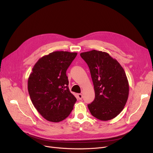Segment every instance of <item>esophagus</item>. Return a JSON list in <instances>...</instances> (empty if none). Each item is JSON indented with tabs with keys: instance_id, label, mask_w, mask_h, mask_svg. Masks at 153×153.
Listing matches in <instances>:
<instances>
[{
	"instance_id": "34e87169",
	"label": "esophagus",
	"mask_w": 153,
	"mask_h": 153,
	"mask_svg": "<svg viewBox=\"0 0 153 153\" xmlns=\"http://www.w3.org/2000/svg\"><path fill=\"white\" fill-rule=\"evenodd\" d=\"M77 97L79 100H81L82 99V95L81 94H77Z\"/></svg>"
}]
</instances>
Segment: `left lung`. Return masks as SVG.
Listing matches in <instances>:
<instances>
[{
  "label": "left lung",
  "instance_id": "1",
  "mask_svg": "<svg viewBox=\"0 0 153 153\" xmlns=\"http://www.w3.org/2000/svg\"><path fill=\"white\" fill-rule=\"evenodd\" d=\"M89 68L95 99L88 105L92 115L102 121L116 117L127 102L129 84L123 68L106 52L92 50L81 53Z\"/></svg>",
  "mask_w": 153,
  "mask_h": 153
}]
</instances>
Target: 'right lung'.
<instances>
[{
	"instance_id": "add662e5",
	"label": "right lung",
	"mask_w": 153,
	"mask_h": 153,
	"mask_svg": "<svg viewBox=\"0 0 153 153\" xmlns=\"http://www.w3.org/2000/svg\"><path fill=\"white\" fill-rule=\"evenodd\" d=\"M77 53L54 51L35 64L28 79V91L34 107L41 115L52 122L66 118L77 99L68 87L66 71Z\"/></svg>"
}]
</instances>
